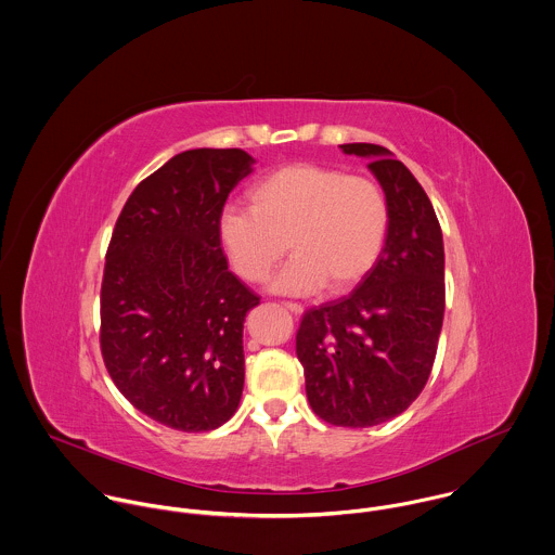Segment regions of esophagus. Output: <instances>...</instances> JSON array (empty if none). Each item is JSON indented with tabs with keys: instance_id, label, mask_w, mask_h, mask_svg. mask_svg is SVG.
<instances>
[{
	"instance_id": "obj_1",
	"label": "esophagus",
	"mask_w": 555,
	"mask_h": 555,
	"mask_svg": "<svg viewBox=\"0 0 555 555\" xmlns=\"http://www.w3.org/2000/svg\"><path fill=\"white\" fill-rule=\"evenodd\" d=\"M281 305L287 308L289 312H294V314H302V310H305V307L298 305V302H287V300H285V302H281Z\"/></svg>"
}]
</instances>
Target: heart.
I'll use <instances>...</instances> for the list:
<instances>
[{
    "label": "heart",
    "mask_w": 555,
    "mask_h": 555,
    "mask_svg": "<svg viewBox=\"0 0 555 555\" xmlns=\"http://www.w3.org/2000/svg\"><path fill=\"white\" fill-rule=\"evenodd\" d=\"M248 208L228 206L217 236L234 272L283 294L345 292L376 263L389 230V202L378 183L319 164L281 166L248 189Z\"/></svg>",
    "instance_id": "b5f03b06"
}]
</instances>
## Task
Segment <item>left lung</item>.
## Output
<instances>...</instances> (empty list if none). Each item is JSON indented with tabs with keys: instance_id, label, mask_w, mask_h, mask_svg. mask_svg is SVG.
I'll use <instances>...</instances> for the list:
<instances>
[{
	"instance_id": "obj_1",
	"label": "left lung",
	"mask_w": 555,
	"mask_h": 555,
	"mask_svg": "<svg viewBox=\"0 0 555 555\" xmlns=\"http://www.w3.org/2000/svg\"><path fill=\"white\" fill-rule=\"evenodd\" d=\"M340 149L370 157L389 202V230L349 296L302 314L296 353L314 415L369 428L404 413L430 378L444 314V247L430 197L402 162L378 144Z\"/></svg>"
}]
</instances>
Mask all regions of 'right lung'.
Here are the masks:
<instances>
[{
	"instance_id": "add662e5",
	"label": "right lung",
	"mask_w": 555,
	"mask_h": 555,
	"mask_svg": "<svg viewBox=\"0 0 555 555\" xmlns=\"http://www.w3.org/2000/svg\"><path fill=\"white\" fill-rule=\"evenodd\" d=\"M250 164L243 149L175 155L131 191L106 250L104 364L140 413L172 430H215L241 404L243 323L259 296L228 270L217 223Z\"/></svg>"
}]
</instances>
